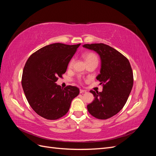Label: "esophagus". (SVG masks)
I'll use <instances>...</instances> for the list:
<instances>
[{"label": "esophagus", "instance_id": "34e87169", "mask_svg": "<svg viewBox=\"0 0 156 156\" xmlns=\"http://www.w3.org/2000/svg\"><path fill=\"white\" fill-rule=\"evenodd\" d=\"M87 91L85 90H83V89H81L80 90V93L81 94H83V93H84V92H86Z\"/></svg>", "mask_w": 156, "mask_h": 156}]
</instances>
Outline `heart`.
Segmentation results:
<instances>
[{
  "label": "heart",
  "instance_id": "1",
  "mask_svg": "<svg viewBox=\"0 0 156 156\" xmlns=\"http://www.w3.org/2000/svg\"><path fill=\"white\" fill-rule=\"evenodd\" d=\"M84 59L86 61L87 63L93 62V61H96V62H98V59L97 56L92 53H86L84 55ZM73 63V60H72L70 61V62L69 64V67H72Z\"/></svg>",
  "mask_w": 156,
  "mask_h": 156
}]
</instances>
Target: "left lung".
Wrapping results in <instances>:
<instances>
[{
  "label": "left lung",
  "instance_id": "1",
  "mask_svg": "<svg viewBox=\"0 0 156 156\" xmlns=\"http://www.w3.org/2000/svg\"><path fill=\"white\" fill-rule=\"evenodd\" d=\"M83 47L100 55V73L96 79L103 84L102 92L90 91L94 100L87 105V109L96 119H109L124 107L133 88V75L130 63L120 52L106 44H84Z\"/></svg>",
  "mask_w": 156,
  "mask_h": 156
}]
</instances>
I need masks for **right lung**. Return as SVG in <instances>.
<instances>
[{
  "label": "right lung",
  "instance_id": "right-lung-1",
  "mask_svg": "<svg viewBox=\"0 0 156 156\" xmlns=\"http://www.w3.org/2000/svg\"><path fill=\"white\" fill-rule=\"evenodd\" d=\"M80 45L50 44L36 51L27 61L22 75L23 91L32 109L45 119L56 120L64 116L79 95L77 87L63 88L56 81L66 72Z\"/></svg>",
  "mask_w": 156,
  "mask_h": 156
}]
</instances>
